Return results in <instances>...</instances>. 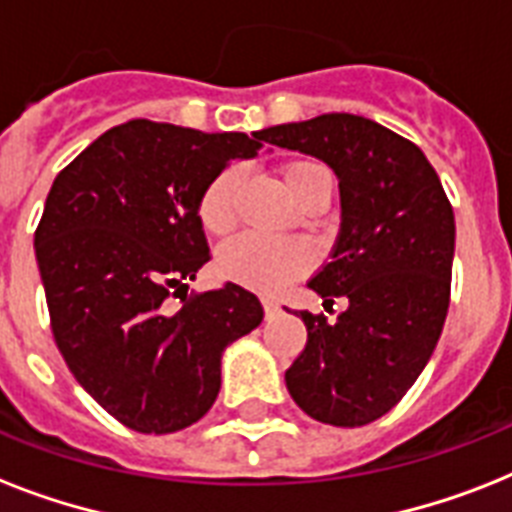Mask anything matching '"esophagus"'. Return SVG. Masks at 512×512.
<instances>
[{"label": "esophagus", "instance_id": "34e87169", "mask_svg": "<svg viewBox=\"0 0 512 512\" xmlns=\"http://www.w3.org/2000/svg\"><path fill=\"white\" fill-rule=\"evenodd\" d=\"M263 311H265V316L271 319V316H276V313H279V303H276V300H263Z\"/></svg>", "mask_w": 512, "mask_h": 512}]
</instances>
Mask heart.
<instances>
[{
	"mask_svg": "<svg viewBox=\"0 0 512 512\" xmlns=\"http://www.w3.org/2000/svg\"><path fill=\"white\" fill-rule=\"evenodd\" d=\"M292 199L300 201L321 183H332L329 172L316 162H289L284 167ZM236 188L239 170H223L207 183L199 199V223L212 236H223L236 223ZM313 263L308 244L297 239H265L257 233H241L217 252V268L225 279L241 287L273 295L284 289L292 279L303 276Z\"/></svg>",
	"mask_w": 512,
	"mask_h": 512,
	"instance_id": "obj_1",
	"label": "heart"
}]
</instances>
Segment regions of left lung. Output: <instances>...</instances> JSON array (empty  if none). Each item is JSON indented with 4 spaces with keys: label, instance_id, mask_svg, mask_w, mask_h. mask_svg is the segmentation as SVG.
<instances>
[{
    "label": "left lung",
    "instance_id": "8db88e82",
    "mask_svg": "<svg viewBox=\"0 0 512 512\" xmlns=\"http://www.w3.org/2000/svg\"><path fill=\"white\" fill-rule=\"evenodd\" d=\"M271 146L316 156L340 180L332 263L308 287L335 321L300 311L308 342L289 366V396L337 428L369 425L404 398L436 350L449 311L454 212L436 170L412 140L353 114L257 132Z\"/></svg>",
    "mask_w": 512,
    "mask_h": 512
}]
</instances>
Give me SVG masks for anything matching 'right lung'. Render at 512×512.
Instances as JSON below:
<instances>
[{
	"mask_svg": "<svg viewBox=\"0 0 512 512\" xmlns=\"http://www.w3.org/2000/svg\"><path fill=\"white\" fill-rule=\"evenodd\" d=\"M260 148L257 132L132 119L84 148L47 193L34 249L52 335L76 382L138 433L201 420L220 393L223 350L263 321L260 300L231 281L185 297L209 260L201 191Z\"/></svg>",
	"mask_w": 512,
	"mask_h": 512,
	"instance_id": "obj_1",
	"label": "right lung"
}]
</instances>
